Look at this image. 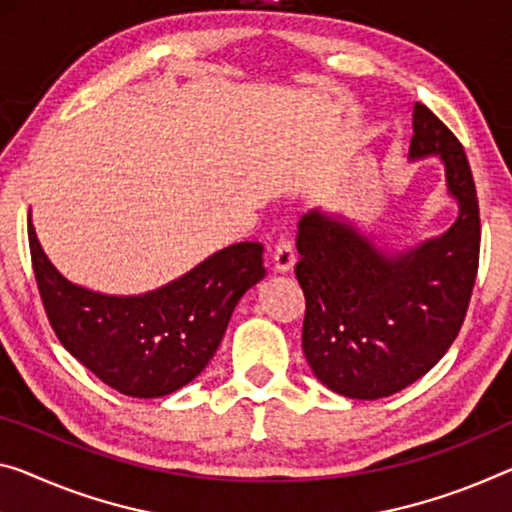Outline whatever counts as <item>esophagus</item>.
I'll list each match as a JSON object with an SVG mask.
<instances>
[{
    "label": "esophagus",
    "instance_id": "esophagus-1",
    "mask_svg": "<svg viewBox=\"0 0 512 512\" xmlns=\"http://www.w3.org/2000/svg\"><path fill=\"white\" fill-rule=\"evenodd\" d=\"M297 261L295 256V249L290 245L288 240H279L277 247H274V254H272V265H274V272H290L293 270V265Z\"/></svg>",
    "mask_w": 512,
    "mask_h": 512
}]
</instances>
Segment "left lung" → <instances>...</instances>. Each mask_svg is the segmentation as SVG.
<instances>
[{"label": "left lung", "mask_w": 512, "mask_h": 512, "mask_svg": "<svg viewBox=\"0 0 512 512\" xmlns=\"http://www.w3.org/2000/svg\"><path fill=\"white\" fill-rule=\"evenodd\" d=\"M412 130L407 160L437 157L458 203L444 233L393 247L322 208L297 224L302 350L313 375L345 398H384L426 375L458 336L476 281L481 219L465 148L421 102Z\"/></svg>", "instance_id": "left-lung-1"}]
</instances>
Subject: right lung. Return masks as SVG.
Returning <instances> with one entry per match:
<instances>
[{
  "instance_id": "obj_1",
  "label": "right lung",
  "mask_w": 512,
  "mask_h": 512,
  "mask_svg": "<svg viewBox=\"0 0 512 512\" xmlns=\"http://www.w3.org/2000/svg\"><path fill=\"white\" fill-rule=\"evenodd\" d=\"M29 249L61 345L107 387L132 398L169 396L201 375L240 297L265 277L263 245L238 242L148 293L107 295L73 283L52 265L31 212Z\"/></svg>"
}]
</instances>
